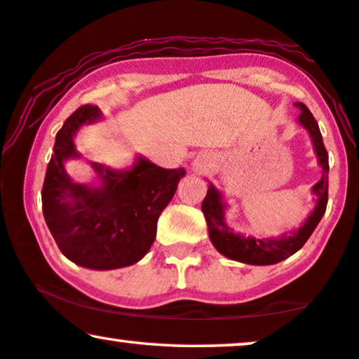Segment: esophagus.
<instances>
[{"label": "esophagus", "mask_w": 359, "mask_h": 359, "mask_svg": "<svg viewBox=\"0 0 359 359\" xmlns=\"http://www.w3.org/2000/svg\"><path fill=\"white\" fill-rule=\"evenodd\" d=\"M210 166H212V158L208 154H199L191 161V170L196 171V173H203V171L209 170Z\"/></svg>", "instance_id": "34e87169"}]
</instances>
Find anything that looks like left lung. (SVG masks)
<instances>
[{"label": "left lung", "instance_id": "obj_1", "mask_svg": "<svg viewBox=\"0 0 359 359\" xmlns=\"http://www.w3.org/2000/svg\"><path fill=\"white\" fill-rule=\"evenodd\" d=\"M294 106L301 109L296 122H299V126H302L311 135L313 151H316L317 161L322 168V178L312 186V194L316 196V208L297 230L284 232L279 237L257 238L253 235L247 237V235L235 233L225 222V210L229 204L224 201V194L209 181L208 194L201 205L205 222H208L209 238L219 253L233 262L257 264V266L283 262L304 247V243L307 242L325 214L328 201V154L312 112L302 102H296Z\"/></svg>", "mask_w": 359, "mask_h": 359}]
</instances>
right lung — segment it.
Wrapping results in <instances>:
<instances>
[{"label": "right lung", "mask_w": 359, "mask_h": 359, "mask_svg": "<svg viewBox=\"0 0 359 359\" xmlns=\"http://www.w3.org/2000/svg\"><path fill=\"white\" fill-rule=\"evenodd\" d=\"M102 121L97 106L76 109L57 132L42 188V212L60 252L78 266L107 271L130 266L149 253L158 217L186 175L137 155L132 166L112 170L90 161L93 183H76L68 160L81 158L75 135Z\"/></svg>", "instance_id": "right-lung-1"}]
</instances>
